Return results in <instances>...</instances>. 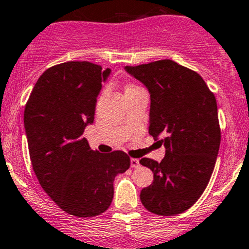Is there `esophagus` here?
Returning <instances> with one entry per match:
<instances>
[{"label":"esophagus","instance_id":"34e87169","mask_svg":"<svg viewBox=\"0 0 249 249\" xmlns=\"http://www.w3.org/2000/svg\"><path fill=\"white\" fill-rule=\"evenodd\" d=\"M131 168H137L140 166V160L138 159H131Z\"/></svg>","mask_w":249,"mask_h":249}]
</instances>
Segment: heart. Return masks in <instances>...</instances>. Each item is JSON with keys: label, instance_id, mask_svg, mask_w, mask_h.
<instances>
[{"label": "heart", "instance_id": "heart-1", "mask_svg": "<svg viewBox=\"0 0 249 249\" xmlns=\"http://www.w3.org/2000/svg\"><path fill=\"white\" fill-rule=\"evenodd\" d=\"M135 88H140V87H138V86L131 85V86H129V87H127V88H126V90H129V89H135Z\"/></svg>", "mask_w": 249, "mask_h": 249}]
</instances>
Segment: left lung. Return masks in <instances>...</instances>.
I'll return each mask as SVG.
<instances>
[{"label": "left lung", "mask_w": 249, "mask_h": 249, "mask_svg": "<svg viewBox=\"0 0 249 249\" xmlns=\"http://www.w3.org/2000/svg\"><path fill=\"white\" fill-rule=\"evenodd\" d=\"M125 70L148 88L149 133L166 146L161 162L140 161L154 173L141 201L159 216L179 214L199 199L213 172L221 143L216 98L198 72L172 59Z\"/></svg>", "instance_id": "1"}]
</instances>
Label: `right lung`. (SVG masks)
Listing matches in <instances>:
<instances>
[{
  "label": "right lung",
  "mask_w": 249,
  "mask_h": 249,
  "mask_svg": "<svg viewBox=\"0 0 249 249\" xmlns=\"http://www.w3.org/2000/svg\"><path fill=\"white\" fill-rule=\"evenodd\" d=\"M109 72L86 61L53 65L36 81L25 106L28 150L39 184L63 211L76 217L104 213L113 199L114 178L131 163L124 151L101 154L82 137Z\"/></svg>",
  "instance_id": "1"
}]
</instances>
